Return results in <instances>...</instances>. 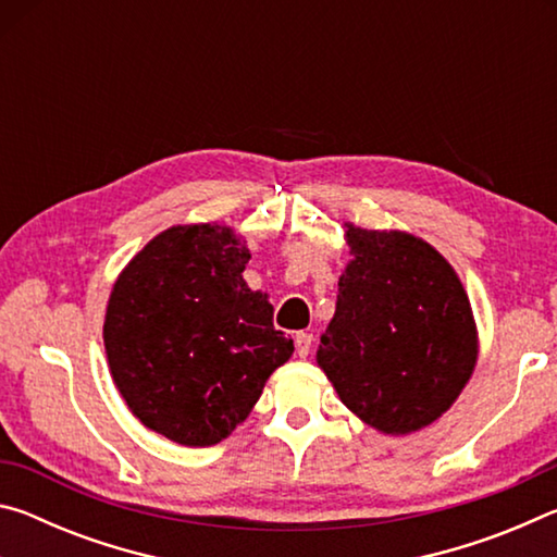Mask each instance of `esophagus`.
Returning a JSON list of instances; mask_svg holds the SVG:
<instances>
[{"instance_id": "esophagus-1", "label": "esophagus", "mask_w": 557, "mask_h": 557, "mask_svg": "<svg viewBox=\"0 0 557 557\" xmlns=\"http://www.w3.org/2000/svg\"><path fill=\"white\" fill-rule=\"evenodd\" d=\"M312 344H314V336L307 334V332H297L295 334V346H297V356L299 358H307L309 351H312Z\"/></svg>"}]
</instances>
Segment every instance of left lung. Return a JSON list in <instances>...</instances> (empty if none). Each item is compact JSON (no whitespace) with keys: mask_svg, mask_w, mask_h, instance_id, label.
I'll list each match as a JSON object with an SVG mask.
<instances>
[{"mask_svg":"<svg viewBox=\"0 0 557 557\" xmlns=\"http://www.w3.org/2000/svg\"><path fill=\"white\" fill-rule=\"evenodd\" d=\"M344 240L351 260L317 366L358 420L412 435L455 405L476 369L469 295L445 256L408 231L344 221Z\"/></svg>","mask_w":557,"mask_h":557,"instance_id":"obj_1","label":"left lung"}]
</instances>
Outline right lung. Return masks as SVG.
<instances>
[{
	"instance_id": "obj_1",
	"label": "right lung",
	"mask_w": 557,
	"mask_h": 557,
	"mask_svg": "<svg viewBox=\"0 0 557 557\" xmlns=\"http://www.w3.org/2000/svg\"><path fill=\"white\" fill-rule=\"evenodd\" d=\"M248 240L225 223L154 235L112 285L102 342L129 412L184 447L219 445L245 422L295 344L250 289Z\"/></svg>"
}]
</instances>
